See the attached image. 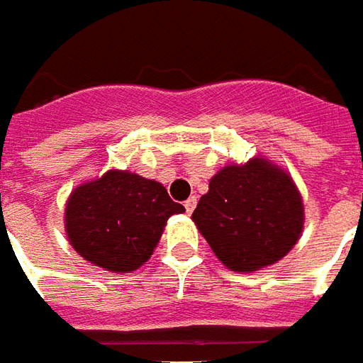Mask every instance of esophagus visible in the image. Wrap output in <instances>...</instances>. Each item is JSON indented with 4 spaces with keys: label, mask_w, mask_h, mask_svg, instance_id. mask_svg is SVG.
I'll list each match as a JSON object with an SVG mask.
<instances>
[{
    "label": "esophagus",
    "mask_w": 363,
    "mask_h": 363,
    "mask_svg": "<svg viewBox=\"0 0 363 363\" xmlns=\"http://www.w3.org/2000/svg\"><path fill=\"white\" fill-rule=\"evenodd\" d=\"M184 206H186L187 213H191V211L196 210V206H198V198H196V196H191L189 199H186V203H184Z\"/></svg>",
    "instance_id": "esophagus-1"
}]
</instances>
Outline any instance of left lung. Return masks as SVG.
<instances>
[{
    "mask_svg": "<svg viewBox=\"0 0 363 363\" xmlns=\"http://www.w3.org/2000/svg\"><path fill=\"white\" fill-rule=\"evenodd\" d=\"M191 220L223 266L252 274L289 254L306 218L291 176L255 155L245 164H228L211 177Z\"/></svg>",
    "mask_w": 363,
    "mask_h": 363,
    "instance_id": "left-lung-1",
    "label": "left lung"
}]
</instances>
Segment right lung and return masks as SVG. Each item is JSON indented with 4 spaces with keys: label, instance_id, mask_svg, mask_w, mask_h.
I'll return each instance as SVG.
<instances>
[{
    "label": "right lung",
    "instance_id": "right-lung-1",
    "mask_svg": "<svg viewBox=\"0 0 363 363\" xmlns=\"http://www.w3.org/2000/svg\"><path fill=\"white\" fill-rule=\"evenodd\" d=\"M160 182L109 169L84 182L65 203V233L77 254L113 274H130L152 257L174 213H184Z\"/></svg>",
    "mask_w": 363,
    "mask_h": 363
}]
</instances>
